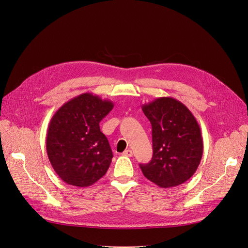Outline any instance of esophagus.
Segmentation results:
<instances>
[{"mask_svg":"<svg viewBox=\"0 0 248 248\" xmlns=\"http://www.w3.org/2000/svg\"><path fill=\"white\" fill-rule=\"evenodd\" d=\"M122 155H123V156H126V157H132V156H133V152H132V150L128 149V150H125V151L123 152Z\"/></svg>","mask_w":248,"mask_h":248,"instance_id":"esophagus-1","label":"esophagus"}]
</instances>
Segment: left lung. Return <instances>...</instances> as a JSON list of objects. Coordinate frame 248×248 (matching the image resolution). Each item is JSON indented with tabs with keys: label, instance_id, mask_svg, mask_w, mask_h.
Masks as SVG:
<instances>
[{
	"label": "left lung",
	"instance_id": "left-lung-1",
	"mask_svg": "<svg viewBox=\"0 0 248 248\" xmlns=\"http://www.w3.org/2000/svg\"><path fill=\"white\" fill-rule=\"evenodd\" d=\"M152 125L153 157L140 164L143 175L160 187L169 188L186 182L201 163L203 143L193 113L181 101L160 97L142 105Z\"/></svg>",
	"mask_w": 248,
	"mask_h": 248
}]
</instances>
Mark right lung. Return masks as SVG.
<instances>
[{"label":"right lung","mask_w":248,"mask_h":248,"mask_svg":"<svg viewBox=\"0 0 248 248\" xmlns=\"http://www.w3.org/2000/svg\"><path fill=\"white\" fill-rule=\"evenodd\" d=\"M113 107L110 100L83 93L54 113L47 129L46 152L64 183L85 187L106 174L113 154L99 123Z\"/></svg>","instance_id":"right-lung-1"}]
</instances>
